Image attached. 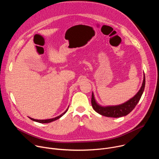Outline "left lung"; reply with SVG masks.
Returning a JSON list of instances; mask_svg holds the SVG:
<instances>
[{
    "mask_svg": "<svg viewBox=\"0 0 159 159\" xmlns=\"http://www.w3.org/2000/svg\"><path fill=\"white\" fill-rule=\"evenodd\" d=\"M145 85V77L144 74V78L142 85L138 93L136 94L133 98L128 101L127 102L122 104L121 105L115 106H107L102 107L99 106L96 102L94 97L93 93L92 94L91 98V104L93 109L99 114L106 116V117H111V118H119L126 116L128 115L129 113L132 111V110L137 106L138 102H139L142 95L144 91Z\"/></svg>",
    "mask_w": 159,
    "mask_h": 159,
    "instance_id": "1",
    "label": "left lung"
}]
</instances>
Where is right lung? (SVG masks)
Masks as SVG:
<instances>
[{
	"label": "right lung",
	"mask_w": 159,
	"mask_h": 159,
	"mask_svg": "<svg viewBox=\"0 0 159 159\" xmlns=\"http://www.w3.org/2000/svg\"><path fill=\"white\" fill-rule=\"evenodd\" d=\"M67 111H68V108L66 109V110L63 113H62V114L60 115V116H57V117H56V118H55L49 119V120H35V119H33V118H30V117H29V118H30L31 120H33V121H36V122L40 123H48L52 122V121H55V120L59 119L60 117H61L63 115L65 114L66 112Z\"/></svg>",
	"instance_id": "obj_1"
}]
</instances>
